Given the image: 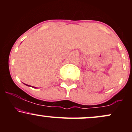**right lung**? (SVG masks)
<instances>
[{
    "mask_svg": "<svg viewBox=\"0 0 132 132\" xmlns=\"http://www.w3.org/2000/svg\"><path fill=\"white\" fill-rule=\"evenodd\" d=\"M26 85H27V84H26ZM27 86H28V85H27Z\"/></svg>",
    "mask_w": 132,
    "mask_h": 132,
    "instance_id": "right-lung-1",
    "label": "right lung"
}]
</instances>
